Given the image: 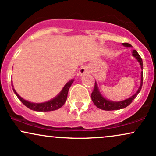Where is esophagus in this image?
<instances>
[{"mask_svg": "<svg viewBox=\"0 0 156 156\" xmlns=\"http://www.w3.org/2000/svg\"><path fill=\"white\" fill-rule=\"evenodd\" d=\"M89 73V69L88 67H87V66H83V67H81L79 69V72H78V75L79 76H84V75L87 74V73Z\"/></svg>", "mask_w": 156, "mask_h": 156, "instance_id": "1", "label": "esophagus"}]
</instances>
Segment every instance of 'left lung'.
Returning a JSON list of instances; mask_svg holds the SVG:
<instances>
[{
    "mask_svg": "<svg viewBox=\"0 0 156 156\" xmlns=\"http://www.w3.org/2000/svg\"><path fill=\"white\" fill-rule=\"evenodd\" d=\"M122 45H124L125 47H131V44L128 43H122ZM133 57H135L136 58L138 62H139V64L141 66V69H143V62L142 59L139 55V53H137V51L136 50H133V53H132ZM142 83H143V72L141 71V83L140 87H139V89L137 90L136 93L130 97L128 99L124 100V101H112L107 100L106 98H105L101 94V93L100 92L99 89H98V84L95 81L94 83V90L92 93V100L94 103V104L98 107V108L102 109V110L105 111H113V110H119V109L124 108L125 107H127L128 105H129L130 103L133 102V101L136 98V97L137 96V94L140 92L141 87H142Z\"/></svg>",
    "mask_w": 156,
    "mask_h": 156,
    "instance_id": "obj_1",
    "label": "left lung"
}]
</instances>
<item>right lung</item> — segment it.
Wrapping results in <instances>:
<instances>
[{
    "mask_svg": "<svg viewBox=\"0 0 156 156\" xmlns=\"http://www.w3.org/2000/svg\"><path fill=\"white\" fill-rule=\"evenodd\" d=\"M73 81H74V79H71L69 81H68L67 83L64 85V87H63V89L61 91L59 94H58L56 97H55L54 98H53L51 101H48L47 102H44V103H31V102L26 101V100L23 99V98H21V97L17 94L15 89H13L14 92L15 93V94L17 95V98H18V99L22 102L23 104L26 105L27 108L31 109V110L33 111H36V112H51V111H55L60 108L65 103L67 98L68 91H69V87H71ZM12 87H13V85H12Z\"/></svg>",
    "mask_w": 156,
    "mask_h": 156,
    "instance_id": "obj_1",
    "label": "right lung"
}]
</instances>
